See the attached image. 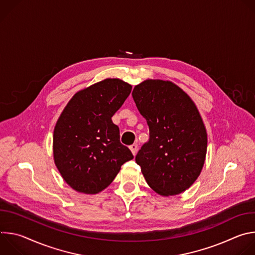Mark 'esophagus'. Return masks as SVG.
<instances>
[{
  "label": "esophagus",
  "mask_w": 255,
  "mask_h": 255,
  "mask_svg": "<svg viewBox=\"0 0 255 255\" xmlns=\"http://www.w3.org/2000/svg\"><path fill=\"white\" fill-rule=\"evenodd\" d=\"M130 149L132 151V153L135 155L136 152H137V149H138V144L137 143H133L130 145Z\"/></svg>",
  "instance_id": "obj_1"
}]
</instances>
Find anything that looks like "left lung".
I'll return each mask as SVG.
<instances>
[{"label": "left lung", "instance_id": "1", "mask_svg": "<svg viewBox=\"0 0 255 255\" xmlns=\"http://www.w3.org/2000/svg\"><path fill=\"white\" fill-rule=\"evenodd\" d=\"M149 126V140L135 160L148 186L162 196L189 189L200 175L207 152V133L198 109L177 86L147 80L132 92Z\"/></svg>", "mask_w": 255, "mask_h": 255}]
</instances>
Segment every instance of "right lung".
Instances as JSON below:
<instances>
[{
  "label": "right lung",
  "mask_w": 255,
  "mask_h": 255,
  "mask_svg": "<svg viewBox=\"0 0 255 255\" xmlns=\"http://www.w3.org/2000/svg\"><path fill=\"white\" fill-rule=\"evenodd\" d=\"M131 90L121 80L107 79L77 93L64 108L54 128L53 154L61 176L74 190L103 191L134 157L112 121Z\"/></svg>",
  "instance_id": "1"
}]
</instances>
